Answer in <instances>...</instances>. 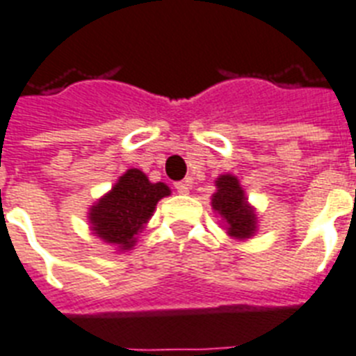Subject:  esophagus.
Wrapping results in <instances>:
<instances>
[{"mask_svg": "<svg viewBox=\"0 0 356 356\" xmlns=\"http://www.w3.org/2000/svg\"><path fill=\"white\" fill-rule=\"evenodd\" d=\"M190 188H192V181H179V183H175V190H177L179 193H183V195H186L188 192H190Z\"/></svg>", "mask_w": 356, "mask_h": 356, "instance_id": "1", "label": "esophagus"}]
</instances>
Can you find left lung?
Here are the masks:
<instances>
[{"label":"left lung","mask_w":356,"mask_h":356,"mask_svg":"<svg viewBox=\"0 0 356 356\" xmlns=\"http://www.w3.org/2000/svg\"><path fill=\"white\" fill-rule=\"evenodd\" d=\"M212 210L219 213L225 230L232 239L245 241L258 232V213L248 203L245 190L236 175L223 173L216 179V192L212 193Z\"/></svg>","instance_id":"obj_1"}]
</instances>
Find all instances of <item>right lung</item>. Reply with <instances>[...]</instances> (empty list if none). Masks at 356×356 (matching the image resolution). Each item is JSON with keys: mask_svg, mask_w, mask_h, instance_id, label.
<instances>
[{"mask_svg": "<svg viewBox=\"0 0 356 356\" xmlns=\"http://www.w3.org/2000/svg\"><path fill=\"white\" fill-rule=\"evenodd\" d=\"M170 193L168 184L152 183L138 168L126 170L111 190L91 204L89 228L104 243L117 247L118 252H128L152 219L159 201Z\"/></svg>", "mask_w": 356, "mask_h": 356, "instance_id": "add662e5", "label": "right lung"}]
</instances>
